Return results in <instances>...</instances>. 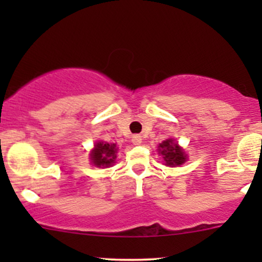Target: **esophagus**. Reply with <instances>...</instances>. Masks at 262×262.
Listing matches in <instances>:
<instances>
[{"label":"esophagus","mask_w":262,"mask_h":262,"mask_svg":"<svg viewBox=\"0 0 262 262\" xmlns=\"http://www.w3.org/2000/svg\"><path fill=\"white\" fill-rule=\"evenodd\" d=\"M132 143H133L134 145H139V144L141 143L140 135H133V137H132Z\"/></svg>","instance_id":"1"}]
</instances>
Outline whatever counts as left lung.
Masks as SVG:
<instances>
[{"instance_id":"1","label":"left lung","mask_w":262,"mask_h":262,"mask_svg":"<svg viewBox=\"0 0 262 262\" xmlns=\"http://www.w3.org/2000/svg\"><path fill=\"white\" fill-rule=\"evenodd\" d=\"M159 152L169 166L182 165L186 161L185 151L176 143H173L172 139H167L159 144Z\"/></svg>"}]
</instances>
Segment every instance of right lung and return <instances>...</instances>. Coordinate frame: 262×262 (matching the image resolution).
Returning <instances> with one entry per match:
<instances>
[{
    "instance_id": "1",
    "label": "right lung",
    "mask_w": 262,
    "mask_h": 262,
    "mask_svg": "<svg viewBox=\"0 0 262 262\" xmlns=\"http://www.w3.org/2000/svg\"><path fill=\"white\" fill-rule=\"evenodd\" d=\"M116 152V144H104L100 141V143L96 144L95 149L92 150L91 160L98 167L111 166L114 162V159L117 158Z\"/></svg>"
}]
</instances>
